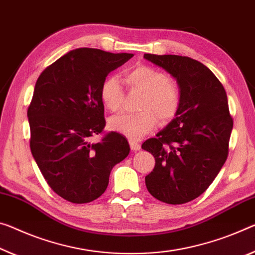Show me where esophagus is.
<instances>
[{
    "label": "esophagus",
    "mask_w": 255,
    "mask_h": 255,
    "mask_svg": "<svg viewBox=\"0 0 255 255\" xmlns=\"http://www.w3.org/2000/svg\"><path fill=\"white\" fill-rule=\"evenodd\" d=\"M129 145H130L131 151H139L140 149V145L135 140H129Z\"/></svg>",
    "instance_id": "34e87169"
}]
</instances>
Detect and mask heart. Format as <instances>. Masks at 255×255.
Here are the masks:
<instances>
[{"instance_id": "heart-1", "label": "heart", "mask_w": 255, "mask_h": 255, "mask_svg": "<svg viewBox=\"0 0 255 255\" xmlns=\"http://www.w3.org/2000/svg\"><path fill=\"white\" fill-rule=\"evenodd\" d=\"M129 86L144 94L138 115L120 113L109 120V129L129 139H140L162 121L172 119L179 110L181 93L175 80L155 68L138 66L126 74ZM101 100L108 110L118 111L121 106V88L116 77H109L101 87Z\"/></svg>"}]
</instances>
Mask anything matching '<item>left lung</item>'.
I'll list each match as a JSON object with an SVG mask.
<instances>
[{
  "label": "left lung",
  "mask_w": 255,
  "mask_h": 255,
  "mask_svg": "<svg viewBox=\"0 0 255 255\" xmlns=\"http://www.w3.org/2000/svg\"><path fill=\"white\" fill-rule=\"evenodd\" d=\"M176 79L181 101L176 118L142 144L155 159L145 177L152 196L183 204L203 194L227 160L233 130L227 94L213 72L180 55L144 54Z\"/></svg>",
  "instance_id": "obj_1"
}]
</instances>
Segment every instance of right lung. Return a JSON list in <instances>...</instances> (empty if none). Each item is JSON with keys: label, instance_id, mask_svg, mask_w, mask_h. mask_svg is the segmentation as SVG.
Wrapping results in <instances>:
<instances>
[{"label": "right lung", "instance_id": "1", "mask_svg": "<svg viewBox=\"0 0 255 255\" xmlns=\"http://www.w3.org/2000/svg\"><path fill=\"white\" fill-rule=\"evenodd\" d=\"M132 55L76 48L36 82L27 112L31 154L50 187L64 200L82 204L98 199L112 168L129 154L127 139L118 132L99 143L90 138L106 127L101 87L109 72Z\"/></svg>", "mask_w": 255, "mask_h": 255}]
</instances>
